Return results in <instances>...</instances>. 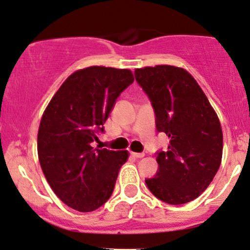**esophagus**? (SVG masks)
I'll return each instance as SVG.
<instances>
[{"mask_svg":"<svg viewBox=\"0 0 250 250\" xmlns=\"http://www.w3.org/2000/svg\"><path fill=\"white\" fill-rule=\"evenodd\" d=\"M130 154L134 158H143L144 157L143 152H130Z\"/></svg>","mask_w":250,"mask_h":250,"instance_id":"obj_1","label":"esophagus"}]
</instances>
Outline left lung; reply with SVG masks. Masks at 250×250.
<instances>
[{"label":"left lung","instance_id":"8db88e82","mask_svg":"<svg viewBox=\"0 0 250 250\" xmlns=\"http://www.w3.org/2000/svg\"><path fill=\"white\" fill-rule=\"evenodd\" d=\"M135 78L152 105L157 131L169 138L167 151L156 152V175L145 179V183L165 203H188L208 188L219 169L223 156L219 119L185 69L172 65L136 69Z\"/></svg>","mask_w":250,"mask_h":250}]
</instances>
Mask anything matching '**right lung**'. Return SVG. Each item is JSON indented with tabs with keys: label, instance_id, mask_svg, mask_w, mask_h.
<instances>
[{
	"label": "right lung",
	"instance_id": "right-lung-1",
	"mask_svg": "<svg viewBox=\"0 0 250 250\" xmlns=\"http://www.w3.org/2000/svg\"><path fill=\"white\" fill-rule=\"evenodd\" d=\"M134 82L128 69L88 67L69 76L41 119L38 156L50 188L81 212L105 204L128 151L92 147L120 94Z\"/></svg>",
	"mask_w": 250,
	"mask_h": 250
}]
</instances>
